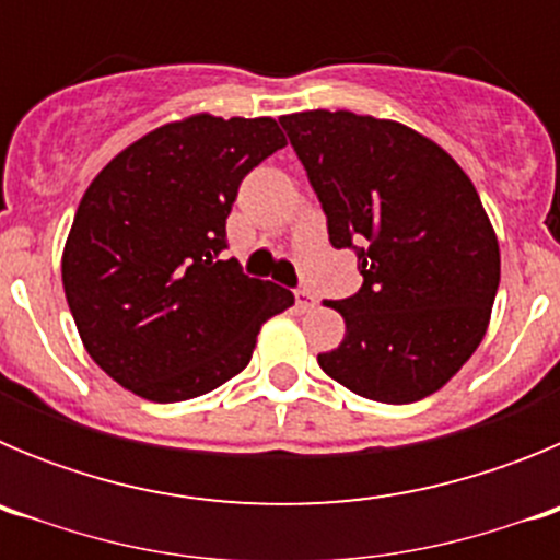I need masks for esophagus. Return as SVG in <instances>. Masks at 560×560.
Masks as SVG:
<instances>
[{
  "label": "esophagus",
  "instance_id": "obj_1",
  "mask_svg": "<svg viewBox=\"0 0 560 560\" xmlns=\"http://www.w3.org/2000/svg\"><path fill=\"white\" fill-rule=\"evenodd\" d=\"M294 305H296V311H311L314 308V296L303 289L294 291Z\"/></svg>",
  "mask_w": 560,
  "mask_h": 560
}]
</instances>
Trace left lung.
I'll return each instance as SVG.
<instances>
[{
    "label": "left lung",
    "instance_id": "8db88e82",
    "mask_svg": "<svg viewBox=\"0 0 560 560\" xmlns=\"http://www.w3.org/2000/svg\"><path fill=\"white\" fill-rule=\"evenodd\" d=\"M328 215L355 246L359 294L328 303L345 339L316 361L341 387L412 404L479 348L499 289V241L468 173L415 128L353 112L280 117Z\"/></svg>",
    "mask_w": 560,
    "mask_h": 560
}]
</instances>
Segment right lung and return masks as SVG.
<instances>
[{"mask_svg":"<svg viewBox=\"0 0 560 560\" xmlns=\"http://www.w3.org/2000/svg\"><path fill=\"white\" fill-rule=\"evenodd\" d=\"M285 145L275 117L190 114L122 148L83 192L61 255L83 348L120 387L173 404L212 393L294 294L221 260L237 185Z\"/></svg>","mask_w":560,"mask_h":560,"instance_id":"1","label":"right lung"}]
</instances>
